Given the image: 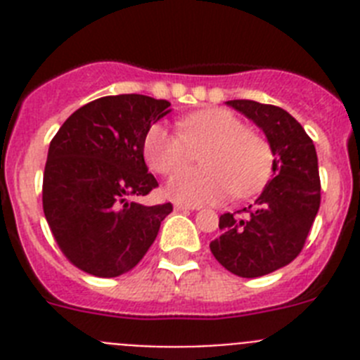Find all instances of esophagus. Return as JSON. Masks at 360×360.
Returning <instances> with one entry per match:
<instances>
[{"instance_id":"esophagus-1","label":"esophagus","mask_w":360,"mask_h":360,"mask_svg":"<svg viewBox=\"0 0 360 360\" xmlns=\"http://www.w3.org/2000/svg\"><path fill=\"white\" fill-rule=\"evenodd\" d=\"M174 211H198V207L196 205H189V203L176 202L174 203Z\"/></svg>"}]
</instances>
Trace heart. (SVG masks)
I'll use <instances>...</instances> for the list:
<instances>
[{"label": "heart", "instance_id": "1", "mask_svg": "<svg viewBox=\"0 0 360 360\" xmlns=\"http://www.w3.org/2000/svg\"><path fill=\"white\" fill-rule=\"evenodd\" d=\"M179 131L165 124L151 126L144 139V157L153 171L169 174L200 153L202 168L181 170L165 191L186 203H214L234 191L238 198L256 195L272 174V149L262 135L247 129L227 110H203L178 122Z\"/></svg>", "mask_w": 360, "mask_h": 360}]
</instances>
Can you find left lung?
<instances>
[{
	"mask_svg": "<svg viewBox=\"0 0 360 360\" xmlns=\"http://www.w3.org/2000/svg\"><path fill=\"white\" fill-rule=\"evenodd\" d=\"M266 135L274 162L254 205L219 216L221 236L211 252L240 278H259L299 256L321 205L316 146L303 126L283 108L256 101H227Z\"/></svg>",
	"mask_w": 360,
	"mask_h": 360,
	"instance_id": "obj_1",
	"label": "left lung"
}]
</instances>
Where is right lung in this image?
<instances>
[{
    "instance_id": "obj_1",
    "label": "right lung",
    "mask_w": 360,
    "mask_h": 360,
    "mask_svg": "<svg viewBox=\"0 0 360 360\" xmlns=\"http://www.w3.org/2000/svg\"><path fill=\"white\" fill-rule=\"evenodd\" d=\"M171 103L148 95H108L84 104L50 142L43 211L70 263L117 278L141 262L171 203L133 202L158 186L144 162V139Z\"/></svg>"
}]
</instances>
